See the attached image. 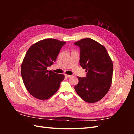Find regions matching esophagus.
<instances>
[{
	"label": "esophagus",
	"mask_w": 134,
	"mask_h": 134,
	"mask_svg": "<svg viewBox=\"0 0 134 134\" xmlns=\"http://www.w3.org/2000/svg\"><path fill=\"white\" fill-rule=\"evenodd\" d=\"M65 76L66 78H69V77H70V76H71V75H70L65 74Z\"/></svg>",
	"instance_id": "esophagus-1"
}]
</instances>
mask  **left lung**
<instances>
[{
    "mask_svg": "<svg viewBox=\"0 0 134 134\" xmlns=\"http://www.w3.org/2000/svg\"><path fill=\"white\" fill-rule=\"evenodd\" d=\"M74 44L80 49V65L87 72L85 78L78 76L79 83L75 86V90L86 102H98L111 87L112 61L105 47L94 40L81 39Z\"/></svg>",
    "mask_w": 134,
    "mask_h": 134,
    "instance_id": "obj_1",
    "label": "left lung"
}]
</instances>
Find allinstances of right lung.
<instances>
[{
  "instance_id": "1",
  "label": "right lung",
  "mask_w": 134,
  "mask_h": 134,
  "mask_svg": "<svg viewBox=\"0 0 134 134\" xmlns=\"http://www.w3.org/2000/svg\"><path fill=\"white\" fill-rule=\"evenodd\" d=\"M65 43L44 39L32 44L27 51L21 65V75L27 91L35 98L46 100L58 91L65 76L47 68L54 64Z\"/></svg>"
}]
</instances>
